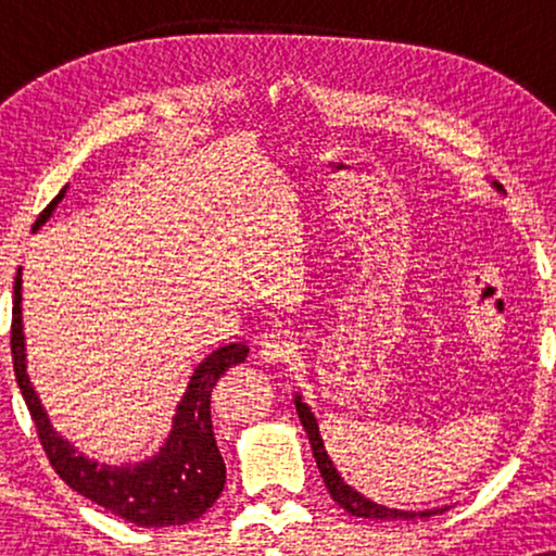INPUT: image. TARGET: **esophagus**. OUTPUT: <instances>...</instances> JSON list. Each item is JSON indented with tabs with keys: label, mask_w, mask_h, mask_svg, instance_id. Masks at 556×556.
I'll list each match as a JSON object with an SVG mask.
<instances>
[{
	"label": "esophagus",
	"mask_w": 556,
	"mask_h": 556,
	"mask_svg": "<svg viewBox=\"0 0 556 556\" xmlns=\"http://www.w3.org/2000/svg\"><path fill=\"white\" fill-rule=\"evenodd\" d=\"M293 354H295L293 339L280 329H273V331L265 333V337L261 339V349H257V356H261V359L268 362V364L291 362Z\"/></svg>",
	"instance_id": "obj_1"
}]
</instances>
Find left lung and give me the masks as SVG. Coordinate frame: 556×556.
<instances>
[{"label": "left lung", "instance_id": "8db88e82", "mask_svg": "<svg viewBox=\"0 0 556 556\" xmlns=\"http://www.w3.org/2000/svg\"><path fill=\"white\" fill-rule=\"evenodd\" d=\"M493 189L501 192V187L493 181ZM293 405H295V413H299V420L303 425V430H306L308 435V443H311V451H314V458H316V466L321 470V478L326 483V489H329L331 498L337 501V504L349 511L352 516H359V519H371V521H413V519H430V516H438L447 511V506H438V508H422V511H407V508H390L384 504H377V501H371L364 496L354 489V485H349L341 473L333 466V460L329 458V453H326V445H324V438H321V430H318V422H316V415L311 413V407L303 402V397L299 392L293 394Z\"/></svg>", "mask_w": 556, "mask_h": 556}]
</instances>
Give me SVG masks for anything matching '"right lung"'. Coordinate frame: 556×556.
Here are the masks:
<instances>
[{
    "label": "right lung",
    "instance_id": "right-lung-1",
    "mask_svg": "<svg viewBox=\"0 0 556 556\" xmlns=\"http://www.w3.org/2000/svg\"><path fill=\"white\" fill-rule=\"evenodd\" d=\"M67 185L52 200L42 215L35 219L33 232L52 217L58 204L65 200ZM245 341H232L215 349L197 364L185 394L172 417V430L149 458L136 463H98L83 455L71 440L52 428L45 413L40 394L27 371V341L22 324V268L14 278V306H12V362L20 392L27 402L29 415L37 425V435L55 468V473L78 491L80 496L103 506L105 511L136 523V527L159 529L189 523L207 511L225 489V460L217 451L212 432L210 397L217 379L235 364L245 362Z\"/></svg>",
    "mask_w": 556,
    "mask_h": 556
}]
</instances>
